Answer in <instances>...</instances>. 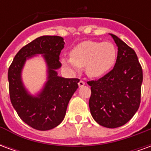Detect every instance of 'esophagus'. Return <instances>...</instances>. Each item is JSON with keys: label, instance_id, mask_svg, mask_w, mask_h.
<instances>
[{"label": "esophagus", "instance_id": "obj_1", "mask_svg": "<svg viewBox=\"0 0 151 151\" xmlns=\"http://www.w3.org/2000/svg\"><path fill=\"white\" fill-rule=\"evenodd\" d=\"M86 84V82H84V81H82V80H80L78 82V86H79V87H82V86H83L85 85Z\"/></svg>", "mask_w": 151, "mask_h": 151}]
</instances>
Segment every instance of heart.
Wrapping results in <instances>:
<instances>
[{
    "label": "heart",
    "mask_w": 151,
    "mask_h": 151,
    "mask_svg": "<svg viewBox=\"0 0 151 151\" xmlns=\"http://www.w3.org/2000/svg\"><path fill=\"white\" fill-rule=\"evenodd\" d=\"M70 57H63V65L73 72L85 67L91 78H100L108 73L116 63L117 51L111 42L87 40L76 45L70 52Z\"/></svg>",
    "instance_id": "heart-1"
}]
</instances>
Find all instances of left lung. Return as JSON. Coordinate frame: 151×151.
I'll return each mask as SVG.
<instances>
[{
  "label": "left lung",
  "mask_w": 151,
  "mask_h": 151,
  "mask_svg": "<svg viewBox=\"0 0 151 151\" xmlns=\"http://www.w3.org/2000/svg\"><path fill=\"white\" fill-rule=\"evenodd\" d=\"M110 35L118 47L115 66L101 78L87 83L92 117L102 126L114 129L126 124L139 108L143 74L134 50Z\"/></svg>",
  "instance_id": "obj_1"
}]
</instances>
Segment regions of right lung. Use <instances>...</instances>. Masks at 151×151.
Wrapping results in <instances>:
<instances>
[{"mask_svg": "<svg viewBox=\"0 0 151 151\" xmlns=\"http://www.w3.org/2000/svg\"><path fill=\"white\" fill-rule=\"evenodd\" d=\"M64 39L44 35L35 39L19 50L8 70L10 101L17 113L29 126L37 130H49L62 122L70 99L78 87V78H64L56 69L61 66L60 54ZM43 54L48 65V82L37 96L28 94L22 84L21 72L27 58Z\"/></svg>", "mask_w": 151, "mask_h": 151, "instance_id": "right-lung-1", "label": "right lung"}]
</instances>
